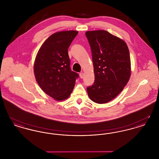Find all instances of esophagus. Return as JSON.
<instances>
[{"instance_id":"obj_1","label":"esophagus","mask_w":159,"mask_h":159,"mask_svg":"<svg viewBox=\"0 0 159 159\" xmlns=\"http://www.w3.org/2000/svg\"><path fill=\"white\" fill-rule=\"evenodd\" d=\"M79 76H80V77L81 79H83L84 75V73H80L79 74Z\"/></svg>"}]
</instances>
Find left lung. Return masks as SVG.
Wrapping results in <instances>:
<instances>
[{
	"label": "left lung",
	"mask_w": 159,
	"mask_h": 159,
	"mask_svg": "<svg viewBox=\"0 0 159 159\" xmlns=\"http://www.w3.org/2000/svg\"><path fill=\"white\" fill-rule=\"evenodd\" d=\"M91 46L95 75L93 84L87 88L88 96L97 104L115 98L128 82L131 64L128 47L120 38L106 30L85 33Z\"/></svg>",
	"instance_id": "left-lung-1"
}]
</instances>
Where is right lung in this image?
<instances>
[{
	"instance_id": "obj_1",
	"label": "right lung",
	"mask_w": 159,
	"mask_h": 159,
	"mask_svg": "<svg viewBox=\"0 0 159 159\" xmlns=\"http://www.w3.org/2000/svg\"><path fill=\"white\" fill-rule=\"evenodd\" d=\"M78 31L52 34L40 48L34 63V73L40 88L56 101L68 98L78 74L71 70L68 49Z\"/></svg>"
}]
</instances>
